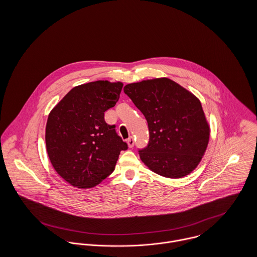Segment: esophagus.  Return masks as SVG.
Segmentation results:
<instances>
[{
  "label": "esophagus",
  "mask_w": 257,
  "mask_h": 257,
  "mask_svg": "<svg viewBox=\"0 0 257 257\" xmlns=\"http://www.w3.org/2000/svg\"><path fill=\"white\" fill-rule=\"evenodd\" d=\"M126 143H127V146H128L130 148L134 147V146H135V140H134V138H133V137L128 138V140L126 141Z\"/></svg>",
  "instance_id": "obj_1"
}]
</instances>
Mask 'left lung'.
Wrapping results in <instances>:
<instances>
[{"label":"left lung","mask_w":257,"mask_h":257,"mask_svg":"<svg viewBox=\"0 0 257 257\" xmlns=\"http://www.w3.org/2000/svg\"><path fill=\"white\" fill-rule=\"evenodd\" d=\"M123 92L147 118L149 143L142 161L158 175L182 178L200 163L210 125L199 99L168 78L127 84Z\"/></svg>","instance_id":"1"}]
</instances>
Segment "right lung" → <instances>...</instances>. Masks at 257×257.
Returning a JSON list of instances; mask_svg holds the SVG:
<instances>
[{"label":"right lung","mask_w":257,"mask_h":257,"mask_svg":"<svg viewBox=\"0 0 257 257\" xmlns=\"http://www.w3.org/2000/svg\"><path fill=\"white\" fill-rule=\"evenodd\" d=\"M123 84L95 81L71 89L48 114L45 144L50 162L66 182L77 188L95 187L114 170L119 152L127 149L105 121Z\"/></svg>","instance_id":"obj_1"}]
</instances>
